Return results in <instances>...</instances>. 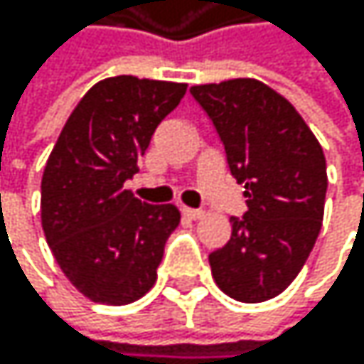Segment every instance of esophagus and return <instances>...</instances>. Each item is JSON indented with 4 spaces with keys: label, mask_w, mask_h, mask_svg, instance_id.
<instances>
[{
    "label": "esophagus",
    "mask_w": 364,
    "mask_h": 364,
    "mask_svg": "<svg viewBox=\"0 0 364 364\" xmlns=\"http://www.w3.org/2000/svg\"><path fill=\"white\" fill-rule=\"evenodd\" d=\"M181 212H183L188 218H200L203 216V209H194V207H181Z\"/></svg>",
    "instance_id": "34e87169"
}]
</instances>
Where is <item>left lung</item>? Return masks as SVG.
<instances>
[{
    "label": "left lung",
    "instance_id": "left-lung-1",
    "mask_svg": "<svg viewBox=\"0 0 364 364\" xmlns=\"http://www.w3.org/2000/svg\"><path fill=\"white\" fill-rule=\"evenodd\" d=\"M190 93L212 119L247 196V214L229 218V242L209 253L212 275L231 299H273L299 275L321 231L323 148L295 107L259 80L196 85Z\"/></svg>",
    "mask_w": 364,
    "mask_h": 364
}]
</instances>
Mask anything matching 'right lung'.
Wrapping results in <instances>:
<instances>
[{"label":"right lung","instance_id":"1","mask_svg":"<svg viewBox=\"0 0 364 364\" xmlns=\"http://www.w3.org/2000/svg\"><path fill=\"white\" fill-rule=\"evenodd\" d=\"M188 85L115 76L95 82L63 127L41 181V225L67 275L95 304L137 301L181 214L124 190Z\"/></svg>","mask_w":364,"mask_h":364}]
</instances>
